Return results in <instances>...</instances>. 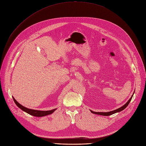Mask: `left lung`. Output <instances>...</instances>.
Returning a JSON list of instances; mask_svg holds the SVG:
<instances>
[{"label": "left lung", "mask_w": 146, "mask_h": 146, "mask_svg": "<svg viewBox=\"0 0 146 146\" xmlns=\"http://www.w3.org/2000/svg\"><path fill=\"white\" fill-rule=\"evenodd\" d=\"M135 92V91H134ZM134 94H133V95H134ZM133 95L131 96V97L130 98V99L127 101V103H126L125 105H123V106H122L121 107H120V108L116 109V110H113V111H108V112H95V111H93L92 110H91V111L92 113H94V114H96V115H102V116H110V115H113V114H115L116 113H117V112H120L122 111L123 110H124L126 107H127L129 104V103H130V101L132 98V96Z\"/></svg>", "instance_id": "1"}]
</instances>
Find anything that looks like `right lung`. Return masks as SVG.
<instances>
[{
    "instance_id": "obj_1",
    "label": "right lung",
    "mask_w": 146,
    "mask_h": 146,
    "mask_svg": "<svg viewBox=\"0 0 146 146\" xmlns=\"http://www.w3.org/2000/svg\"><path fill=\"white\" fill-rule=\"evenodd\" d=\"M13 98V100L14 101L15 103L16 104V105L19 107V108L21 109L23 111L27 113L28 114L30 115H32L34 116H36V117H42V116H45L46 115H49L52 114V113H54V111L55 110H56V109H52L51 110H48V111H41V110H33V109H27V107H25L21 105L20 103H18L17 101H16V100L12 97Z\"/></svg>"
}]
</instances>
